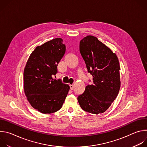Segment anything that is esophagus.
Wrapping results in <instances>:
<instances>
[{
  "label": "esophagus",
  "instance_id": "obj_1",
  "mask_svg": "<svg viewBox=\"0 0 147 147\" xmlns=\"http://www.w3.org/2000/svg\"><path fill=\"white\" fill-rule=\"evenodd\" d=\"M69 86H70V90H73V89H74V86H73V85H69Z\"/></svg>",
  "mask_w": 147,
  "mask_h": 147
}]
</instances>
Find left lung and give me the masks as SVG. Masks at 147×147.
Wrapping results in <instances>:
<instances>
[{
	"label": "left lung",
	"mask_w": 147,
	"mask_h": 147,
	"mask_svg": "<svg viewBox=\"0 0 147 147\" xmlns=\"http://www.w3.org/2000/svg\"><path fill=\"white\" fill-rule=\"evenodd\" d=\"M80 52L93 83L77 98L81 108L98 115L105 112L117 97L120 88L118 58L98 38L88 35L81 40Z\"/></svg>",
	"instance_id": "left-lung-1"
}]
</instances>
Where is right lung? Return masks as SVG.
<instances>
[{
  "mask_svg": "<svg viewBox=\"0 0 147 147\" xmlns=\"http://www.w3.org/2000/svg\"><path fill=\"white\" fill-rule=\"evenodd\" d=\"M66 46L60 38L36 47L24 70V90L31 105L42 113H52L62 107L70 87L53 78Z\"/></svg>",
  "mask_w": 147,
  "mask_h": 147,
  "instance_id": "right-lung-1",
  "label": "right lung"
}]
</instances>
